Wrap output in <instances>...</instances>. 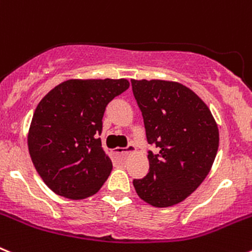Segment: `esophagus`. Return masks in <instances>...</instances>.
Listing matches in <instances>:
<instances>
[{"instance_id":"34e87169","label":"esophagus","mask_w":252,"mask_h":252,"mask_svg":"<svg viewBox=\"0 0 252 252\" xmlns=\"http://www.w3.org/2000/svg\"><path fill=\"white\" fill-rule=\"evenodd\" d=\"M135 151V146L133 145H128L126 149H120L116 148L112 150V155L116 158H121V157H127L128 154L133 153Z\"/></svg>"}]
</instances>
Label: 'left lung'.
Wrapping results in <instances>:
<instances>
[{"instance_id":"left-lung-1","label":"left lung","mask_w":252,"mask_h":252,"mask_svg":"<svg viewBox=\"0 0 252 252\" xmlns=\"http://www.w3.org/2000/svg\"><path fill=\"white\" fill-rule=\"evenodd\" d=\"M141 110L149 151V173L133 179L142 201L170 207L192 194L207 177L218 150V127L212 113L192 90L178 82L131 79Z\"/></svg>"}]
</instances>
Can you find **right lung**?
Here are the masks:
<instances>
[{"label":"right lung","instance_id":"1","mask_svg":"<svg viewBox=\"0 0 252 252\" xmlns=\"http://www.w3.org/2000/svg\"><path fill=\"white\" fill-rule=\"evenodd\" d=\"M130 87L127 79H69L37 104L28 135L35 169L57 194L84 199L112 170L98 135L107 104Z\"/></svg>","mask_w":252,"mask_h":252}]
</instances>
